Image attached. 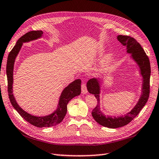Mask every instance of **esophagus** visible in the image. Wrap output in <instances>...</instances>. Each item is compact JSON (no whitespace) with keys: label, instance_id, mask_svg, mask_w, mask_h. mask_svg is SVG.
<instances>
[{"label":"esophagus","instance_id":"1","mask_svg":"<svg viewBox=\"0 0 159 159\" xmlns=\"http://www.w3.org/2000/svg\"><path fill=\"white\" fill-rule=\"evenodd\" d=\"M81 92L83 94H85L88 93V89H87V87H86V84L85 83H83L82 85H81Z\"/></svg>","mask_w":159,"mask_h":159}]
</instances>
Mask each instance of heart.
<instances>
[{"mask_svg": "<svg viewBox=\"0 0 159 159\" xmlns=\"http://www.w3.org/2000/svg\"><path fill=\"white\" fill-rule=\"evenodd\" d=\"M105 65H104V67H105Z\"/></svg>", "mask_w": 159, "mask_h": 159, "instance_id": "obj_1", "label": "heart"}]
</instances>
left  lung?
Here are the masks:
<instances>
[{
  "mask_svg": "<svg viewBox=\"0 0 159 159\" xmlns=\"http://www.w3.org/2000/svg\"><path fill=\"white\" fill-rule=\"evenodd\" d=\"M117 39L123 46L126 47L127 52L131 54V58L138 65L140 69V74L143 77L142 92L139 101L132 110L125 115L121 116H105L102 112L100 107V93L101 83L102 79H92L87 83V88L88 92L94 96L97 100V105L92 110V116L94 119L101 125L109 128H118L127 125L139 114L142 108L147 102L150 95V79L151 74L150 63L149 58L146 55L141 45L136 40L128 36L119 35Z\"/></svg>",
  "mask_w": 159,
  "mask_h": 159,
  "instance_id": "8db88e82",
  "label": "left lung"
}]
</instances>
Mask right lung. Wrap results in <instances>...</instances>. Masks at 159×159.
<instances>
[{"label": "right lung", "mask_w": 159, "mask_h": 159, "mask_svg": "<svg viewBox=\"0 0 159 159\" xmlns=\"http://www.w3.org/2000/svg\"><path fill=\"white\" fill-rule=\"evenodd\" d=\"M43 34V32L40 30L31 31V32H27L24 34L23 36H21L18 40L16 44L11 49V51L9 52L7 58V67H6L8 84V95L12 106L25 120L37 127H51L60 123L66 115L67 110V105L68 102L74 97L80 95V92H81V89H80L81 80L80 79H76L72 83H71L62 92L57 110L51 114L45 116H34V115L26 112L18 105L13 95V89H12L13 88L12 85H13V71L15 59L16 58L18 52H20L23 43H27L38 39L42 37Z\"/></svg>", "instance_id": "obj_1"}]
</instances>
